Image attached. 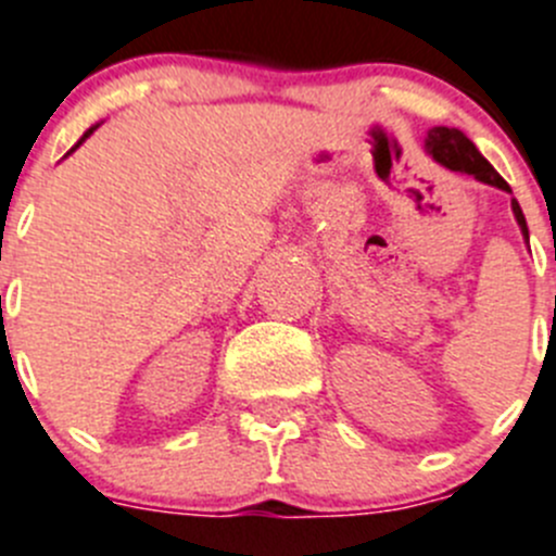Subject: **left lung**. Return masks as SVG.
I'll list each match as a JSON object with an SVG mask.
<instances>
[{"mask_svg":"<svg viewBox=\"0 0 556 556\" xmlns=\"http://www.w3.org/2000/svg\"><path fill=\"white\" fill-rule=\"evenodd\" d=\"M426 152L433 157V161L440 163V166L451 168V172L472 174V177L480 179V182L494 185V188L505 190V193H513L510 185L494 172V166L480 155L478 147H475L458 128H442L440 125V128L428 130ZM510 207H513V215H516V224H519L521 235H525L527 245H530V229H527V220H525V213H521L519 202L510 199Z\"/></svg>","mask_w":556,"mask_h":556,"instance_id":"left-lung-1","label":"left lung"}]
</instances>
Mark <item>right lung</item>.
<instances>
[{
	"instance_id": "obj_1",
	"label": "right lung",
	"mask_w": 556,
	"mask_h": 556,
	"mask_svg": "<svg viewBox=\"0 0 556 556\" xmlns=\"http://www.w3.org/2000/svg\"><path fill=\"white\" fill-rule=\"evenodd\" d=\"M98 128H100V123H98V125H92V128H89V130H87V134H84V136H81V139H78V144H76V147H73V150H71V152H76V150H78V147H81V144H84V141H87V139H89V136H92V134H94V130H98ZM71 152H67V155H71Z\"/></svg>"
}]
</instances>
